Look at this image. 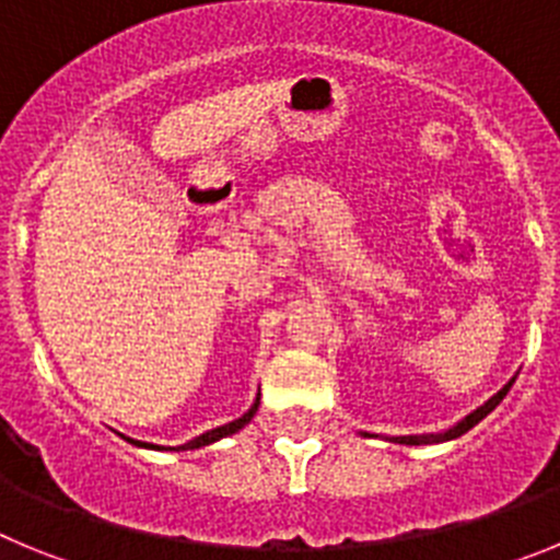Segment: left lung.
<instances>
[{
    "label": "left lung",
    "instance_id": "8db88e82",
    "mask_svg": "<svg viewBox=\"0 0 560 560\" xmlns=\"http://www.w3.org/2000/svg\"><path fill=\"white\" fill-rule=\"evenodd\" d=\"M513 381H516V378H513ZM513 381H511V384H504V387L499 389V393L493 395L491 400H485V404L477 409V412H471L465 420H459L457 427L448 429V432H443V434H427V438H393V440H395V443H407V446H420V443H440V440H454V438H459V434H465L471 427H477V423L485 418V415L493 412V409L499 407V400H502L504 395H508V389L513 387Z\"/></svg>",
    "mask_w": 560,
    "mask_h": 560
}]
</instances>
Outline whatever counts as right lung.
I'll use <instances>...</instances> for the list:
<instances>
[{
  "instance_id": "obj_1",
  "label": "right lung",
  "mask_w": 560,
  "mask_h": 560,
  "mask_svg": "<svg viewBox=\"0 0 560 560\" xmlns=\"http://www.w3.org/2000/svg\"><path fill=\"white\" fill-rule=\"evenodd\" d=\"M257 404H260V398L255 400V404H252V409L246 415H241V418L237 420H232V423H226V427H219V429H210V432H205V434H199V438L196 440H190V443H185V446H179L182 452H187V448H201V446H210V443H215V440H221V438H226V434H235L237 429H244L246 423H249L252 418H255V412H257ZM128 440V438H126ZM128 443H133V446H145V448H160V446H151V443H140V440H128ZM179 448H176V452H179Z\"/></svg>"
}]
</instances>
